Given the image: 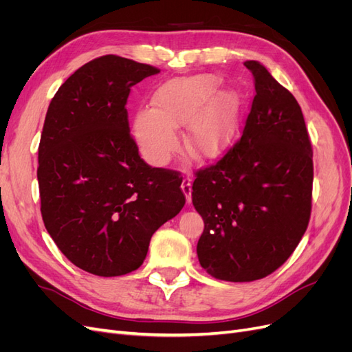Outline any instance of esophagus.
I'll return each mask as SVG.
<instances>
[{
    "mask_svg": "<svg viewBox=\"0 0 352 352\" xmlns=\"http://www.w3.org/2000/svg\"><path fill=\"white\" fill-rule=\"evenodd\" d=\"M182 190L186 197V202L188 204H190V201H192V184H190L189 177H185L182 180Z\"/></svg>",
    "mask_w": 352,
    "mask_h": 352,
    "instance_id": "esophagus-1",
    "label": "esophagus"
}]
</instances>
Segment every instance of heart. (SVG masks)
<instances>
[{
    "label": "heart",
    "mask_w": 352,
    "mask_h": 352,
    "mask_svg": "<svg viewBox=\"0 0 352 352\" xmlns=\"http://www.w3.org/2000/svg\"><path fill=\"white\" fill-rule=\"evenodd\" d=\"M214 74L175 78L157 87L151 110H140L132 133L148 163L163 166L177 146L175 129L186 125L185 142L199 157L219 155L238 129L242 100L235 91H219Z\"/></svg>",
    "instance_id": "heart-1"
}]
</instances>
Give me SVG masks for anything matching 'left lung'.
I'll return each instance as SVG.
<instances>
[{
  "label": "left lung",
  "mask_w": 352,
  "mask_h": 352,
  "mask_svg": "<svg viewBox=\"0 0 352 352\" xmlns=\"http://www.w3.org/2000/svg\"><path fill=\"white\" fill-rule=\"evenodd\" d=\"M243 66L255 95L241 140L199 168L192 185L204 220L199 264L228 282L278 270L307 230L313 198V150L300 104L258 61Z\"/></svg>",
  "instance_id": "8db88e82"
}]
</instances>
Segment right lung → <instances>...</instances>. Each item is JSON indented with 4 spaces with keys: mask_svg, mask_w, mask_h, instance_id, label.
Segmentation results:
<instances>
[{
    "mask_svg": "<svg viewBox=\"0 0 352 352\" xmlns=\"http://www.w3.org/2000/svg\"><path fill=\"white\" fill-rule=\"evenodd\" d=\"M154 66L95 58L51 100L38 148L41 214L79 269L111 278L144 263L153 233L185 206L177 172L148 166L131 135V88Z\"/></svg>",
    "mask_w": 352,
    "mask_h": 352,
    "instance_id": "1",
    "label": "right lung"
}]
</instances>
